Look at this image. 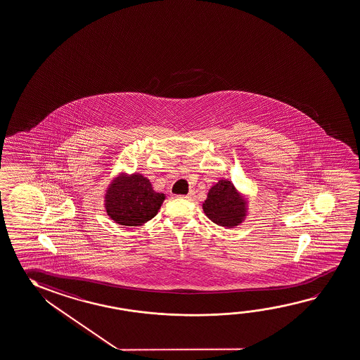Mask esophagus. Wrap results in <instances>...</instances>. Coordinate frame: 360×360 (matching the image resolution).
Here are the masks:
<instances>
[{
  "label": "esophagus",
  "mask_w": 360,
  "mask_h": 360,
  "mask_svg": "<svg viewBox=\"0 0 360 360\" xmlns=\"http://www.w3.org/2000/svg\"><path fill=\"white\" fill-rule=\"evenodd\" d=\"M177 198H179V199L191 200L194 198V193L190 191L188 195H180V196H177Z\"/></svg>",
  "instance_id": "1"
}]
</instances>
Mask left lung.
Wrapping results in <instances>:
<instances>
[{
	"label": "left lung",
	"instance_id": "1",
	"mask_svg": "<svg viewBox=\"0 0 360 360\" xmlns=\"http://www.w3.org/2000/svg\"><path fill=\"white\" fill-rule=\"evenodd\" d=\"M202 210L212 223L224 228H234L248 217L249 200L230 180L223 179L209 190L202 202Z\"/></svg>",
	"mask_w": 360,
	"mask_h": 360
}]
</instances>
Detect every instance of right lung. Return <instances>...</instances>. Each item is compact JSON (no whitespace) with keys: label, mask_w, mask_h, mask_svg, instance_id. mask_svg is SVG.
Wrapping results in <instances>:
<instances>
[{"label":"right lung","mask_w":360,"mask_h":360,"mask_svg":"<svg viewBox=\"0 0 360 360\" xmlns=\"http://www.w3.org/2000/svg\"><path fill=\"white\" fill-rule=\"evenodd\" d=\"M165 198L164 193H156L141 174L119 172L106 188L103 205L115 223L140 226L159 212Z\"/></svg>","instance_id":"right-lung-1"}]
</instances>
